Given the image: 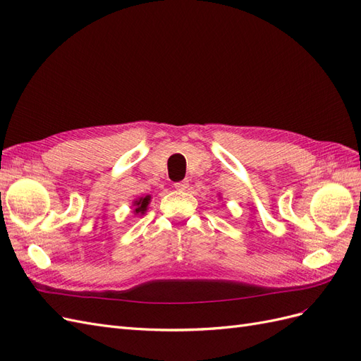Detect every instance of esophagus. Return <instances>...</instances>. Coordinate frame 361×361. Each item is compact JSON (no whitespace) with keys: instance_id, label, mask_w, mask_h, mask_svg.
<instances>
[{"instance_id":"34e87169","label":"esophagus","mask_w":361,"mask_h":361,"mask_svg":"<svg viewBox=\"0 0 361 361\" xmlns=\"http://www.w3.org/2000/svg\"><path fill=\"white\" fill-rule=\"evenodd\" d=\"M188 187H190V183L187 180H182V182L174 183V188H176L178 191H185Z\"/></svg>"}]
</instances>
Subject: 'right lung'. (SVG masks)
<instances>
[{
    "label": "right lung",
    "mask_w": 361,
    "mask_h": 361,
    "mask_svg": "<svg viewBox=\"0 0 361 361\" xmlns=\"http://www.w3.org/2000/svg\"><path fill=\"white\" fill-rule=\"evenodd\" d=\"M149 202H150V195H146V197H140V199L134 200V204H133V206H135L134 212L135 214H145L147 211Z\"/></svg>",
    "instance_id": "obj_1"
}]
</instances>
